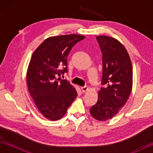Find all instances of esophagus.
<instances>
[{
    "label": "esophagus",
    "mask_w": 153,
    "mask_h": 153,
    "mask_svg": "<svg viewBox=\"0 0 153 153\" xmlns=\"http://www.w3.org/2000/svg\"><path fill=\"white\" fill-rule=\"evenodd\" d=\"M81 89H82V91L83 93H86L87 91H88V87H87V86L82 87H81Z\"/></svg>",
    "instance_id": "1"
}]
</instances>
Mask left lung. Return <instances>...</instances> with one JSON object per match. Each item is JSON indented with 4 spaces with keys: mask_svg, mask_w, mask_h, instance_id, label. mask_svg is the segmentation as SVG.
Masks as SVG:
<instances>
[{
    "mask_svg": "<svg viewBox=\"0 0 153 153\" xmlns=\"http://www.w3.org/2000/svg\"><path fill=\"white\" fill-rule=\"evenodd\" d=\"M102 52V77L98 100L90 113L99 121L112 118L125 105L133 85L130 57L124 46L116 39L105 35L96 37Z\"/></svg>",
    "mask_w": 153,
    "mask_h": 153,
    "instance_id": "8db88e82",
    "label": "left lung"
}]
</instances>
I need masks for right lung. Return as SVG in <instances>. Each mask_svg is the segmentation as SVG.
I'll return each mask as SVG.
<instances>
[{"label":"right lung","instance_id":"add662e5","mask_svg":"<svg viewBox=\"0 0 153 153\" xmlns=\"http://www.w3.org/2000/svg\"><path fill=\"white\" fill-rule=\"evenodd\" d=\"M85 38L77 34L50 37L32 54L26 74L28 90L37 108L48 120L62 118L76 98L74 87L60 77L67 73V58L71 48Z\"/></svg>","mask_w":153,"mask_h":153}]
</instances>
